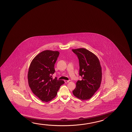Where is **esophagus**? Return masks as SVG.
I'll use <instances>...</instances> for the list:
<instances>
[{"label":"esophagus","mask_w":132,"mask_h":132,"mask_svg":"<svg viewBox=\"0 0 132 132\" xmlns=\"http://www.w3.org/2000/svg\"><path fill=\"white\" fill-rule=\"evenodd\" d=\"M64 82H65V83H67L70 82L71 80H64Z\"/></svg>","instance_id":"esophagus-1"}]
</instances>
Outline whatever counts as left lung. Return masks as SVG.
<instances>
[{
	"instance_id": "8db88e82",
	"label": "left lung",
	"mask_w": 132,
	"mask_h": 132,
	"mask_svg": "<svg viewBox=\"0 0 132 132\" xmlns=\"http://www.w3.org/2000/svg\"><path fill=\"white\" fill-rule=\"evenodd\" d=\"M79 61V75L82 80L76 83L73 91L75 97L82 100L90 99L99 88L102 78L99 60L94 53L85 48L73 49Z\"/></svg>"
}]
</instances>
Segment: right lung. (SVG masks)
Returning a JSON list of instances; mask_svg holds the SVG:
<instances>
[{"instance_id": "right-lung-1", "label": "right lung", "mask_w": 132, "mask_h": 132, "mask_svg": "<svg viewBox=\"0 0 132 132\" xmlns=\"http://www.w3.org/2000/svg\"><path fill=\"white\" fill-rule=\"evenodd\" d=\"M59 55L58 51L46 50L35 57L28 73L29 85L34 95L43 102H48L55 97L63 80L53 78L54 65Z\"/></svg>"}]
</instances>
